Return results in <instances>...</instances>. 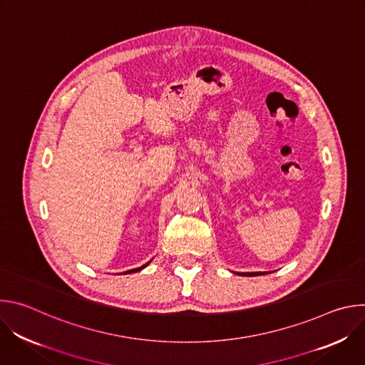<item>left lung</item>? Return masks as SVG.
I'll return each mask as SVG.
<instances>
[{"label": "left lung", "mask_w": 365, "mask_h": 365, "mask_svg": "<svg viewBox=\"0 0 365 365\" xmlns=\"http://www.w3.org/2000/svg\"><path fill=\"white\" fill-rule=\"evenodd\" d=\"M235 274L251 277V276H259V274H267V273H266V272H254V273H238V272H235Z\"/></svg>", "instance_id": "obj_1"}]
</instances>
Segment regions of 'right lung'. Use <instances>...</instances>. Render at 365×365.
Here are the masks:
<instances>
[{
	"instance_id": "obj_1",
	"label": "right lung",
	"mask_w": 365,
	"mask_h": 365,
	"mask_svg": "<svg viewBox=\"0 0 365 365\" xmlns=\"http://www.w3.org/2000/svg\"><path fill=\"white\" fill-rule=\"evenodd\" d=\"M150 263H151V259H150V262H148V263H145V264H143V266H141V267H137V269H133V270H128V272H125V273H124V274H130V273H137V272H141V270H143V269H145V267H147V266H148V264H150Z\"/></svg>"
}]
</instances>
